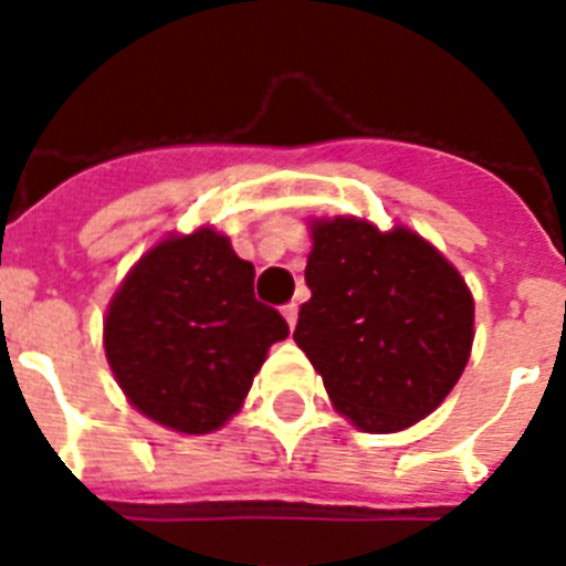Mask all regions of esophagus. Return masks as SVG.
<instances>
[{
    "label": "esophagus",
    "mask_w": 566,
    "mask_h": 566,
    "mask_svg": "<svg viewBox=\"0 0 566 566\" xmlns=\"http://www.w3.org/2000/svg\"><path fill=\"white\" fill-rule=\"evenodd\" d=\"M282 314H284V319H287V326H291V328L296 326V317H300V308H296L293 302H291V305H284Z\"/></svg>",
    "instance_id": "esophagus-1"
}]
</instances>
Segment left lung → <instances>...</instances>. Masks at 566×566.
<instances>
[{
    "mask_svg": "<svg viewBox=\"0 0 566 566\" xmlns=\"http://www.w3.org/2000/svg\"><path fill=\"white\" fill-rule=\"evenodd\" d=\"M293 340L346 420L370 434L426 420L473 349V293L455 266L408 226L311 220Z\"/></svg>",
    "mask_w": 566,
    "mask_h": 566,
    "instance_id": "obj_1",
    "label": "left lung"
}]
</instances>
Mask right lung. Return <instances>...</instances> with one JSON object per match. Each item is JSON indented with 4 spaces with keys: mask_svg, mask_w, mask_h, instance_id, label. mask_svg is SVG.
<instances>
[{
    "mask_svg": "<svg viewBox=\"0 0 566 566\" xmlns=\"http://www.w3.org/2000/svg\"><path fill=\"white\" fill-rule=\"evenodd\" d=\"M255 266L211 226L167 234L137 261L105 314V358L137 411L208 434L243 408L282 314L255 300Z\"/></svg>",
    "mask_w": 566,
    "mask_h": 566,
    "instance_id": "1",
    "label": "right lung"
}]
</instances>
